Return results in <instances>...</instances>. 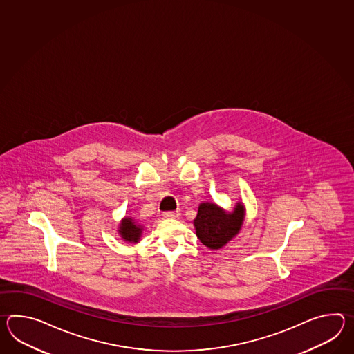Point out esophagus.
<instances>
[{"label": "esophagus", "mask_w": 354, "mask_h": 354, "mask_svg": "<svg viewBox=\"0 0 354 354\" xmlns=\"http://www.w3.org/2000/svg\"><path fill=\"white\" fill-rule=\"evenodd\" d=\"M162 216L165 218H178L180 216V213L178 212V211H169V212L162 213Z\"/></svg>", "instance_id": "1"}]
</instances>
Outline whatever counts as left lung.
<instances>
[{"instance_id":"obj_1","label":"left lung","mask_w":354,"mask_h":354,"mask_svg":"<svg viewBox=\"0 0 354 354\" xmlns=\"http://www.w3.org/2000/svg\"><path fill=\"white\" fill-rule=\"evenodd\" d=\"M244 220V207L237 203L234 212L222 211L214 203H202L198 208L194 227L202 244L220 249L239 234Z\"/></svg>"}]
</instances>
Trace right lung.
Returning a JSON list of instances; mask_svg holds the SVG:
<instances>
[{
  "label": "right lung",
  "mask_w": 354,
  "mask_h": 354,
  "mask_svg": "<svg viewBox=\"0 0 354 354\" xmlns=\"http://www.w3.org/2000/svg\"><path fill=\"white\" fill-rule=\"evenodd\" d=\"M119 232H120V235L126 241L138 243L140 236H141L142 228L133 220L124 218V220L122 221V223H120Z\"/></svg>",
  "instance_id": "right-lung-1"
}]
</instances>
